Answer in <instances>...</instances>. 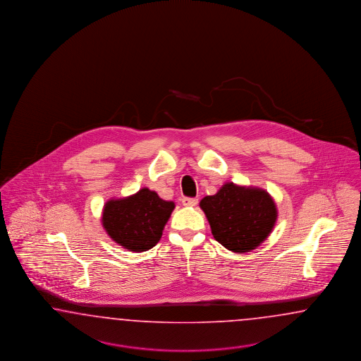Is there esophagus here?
<instances>
[{
    "instance_id": "34e87169",
    "label": "esophagus",
    "mask_w": 361,
    "mask_h": 361,
    "mask_svg": "<svg viewBox=\"0 0 361 361\" xmlns=\"http://www.w3.org/2000/svg\"><path fill=\"white\" fill-rule=\"evenodd\" d=\"M181 202H183L184 207H196L197 204H198V200L197 198H190V197H184L181 200Z\"/></svg>"
}]
</instances>
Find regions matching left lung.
Masks as SVG:
<instances>
[{"mask_svg":"<svg viewBox=\"0 0 361 361\" xmlns=\"http://www.w3.org/2000/svg\"><path fill=\"white\" fill-rule=\"evenodd\" d=\"M212 234L233 252H249L266 240L278 217L273 197L255 186L226 183L200 201Z\"/></svg>","mask_w":361,"mask_h":361,"instance_id":"left-lung-1","label":"left lung"}]
</instances>
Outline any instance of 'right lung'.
Returning <instances> with one entry per match:
<instances>
[{
	"label": "right lung",
	"instance_id": "obj_1",
	"mask_svg": "<svg viewBox=\"0 0 361 361\" xmlns=\"http://www.w3.org/2000/svg\"><path fill=\"white\" fill-rule=\"evenodd\" d=\"M173 209L175 202L142 188L132 196L107 201L102 225L112 240L128 252H147L161 238Z\"/></svg>",
	"mask_w": 361,
	"mask_h": 361
}]
</instances>
